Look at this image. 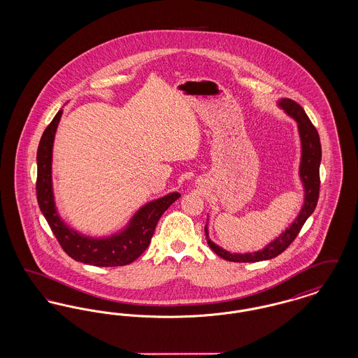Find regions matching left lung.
Here are the masks:
<instances>
[{
	"label": "left lung",
	"mask_w": 358,
	"mask_h": 358,
	"mask_svg": "<svg viewBox=\"0 0 358 358\" xmlns=\"http://www.w3.org/2000/svg\"><path fill=\"white\" fill-rule=\"evenodd\" d=\"M276 106L285 111L286 115L296 122L298 134L301 141V161H299V180L303 187V204L301 206V210L298 216L292 220L289 227L278 236L270 241L264 248L257 250L255 252H247V254H236L229 252L227 250L217 245L209 238V229L208 222L205 225V235L208 245L212 248L215 254L228 260V262H238V263H254V262H262L268 260L275 256L282 254L292 240L296 238L299 234L302 225L305 224L307 219L314 212L318 196H320V165L322 158V149H321V141L318 131L313 126V123L308 120L305 110L294 101L289 98H280ZM209 220V219H208Z\"/></svg>",
	"instance_id": "left-lung-1"
}]
</instances>
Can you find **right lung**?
Masks as SVG:
<instances>
[{
  "mask_svg": "<svg viewBox=\"0 0 358 358\" xmlns=\"http://www.w3.org/2000/svg\"><path fill=\"white\" fill-rule=\"evenodd\" d=\"M62 115L63 108L45 129L37 149L36 192L40 210L63 250L76 262L98 267L130 264L149 247L159 217L181 194L171 192L142 205L123 228L108 236L92 238L71 228L59 215L52 184L53 142Z\"/></svg>",
  "mask_w": 358,
  "mask_h": 358,
  "instance_id": "right-lung-1",
  "label": "right lung"
}]
</instances>
